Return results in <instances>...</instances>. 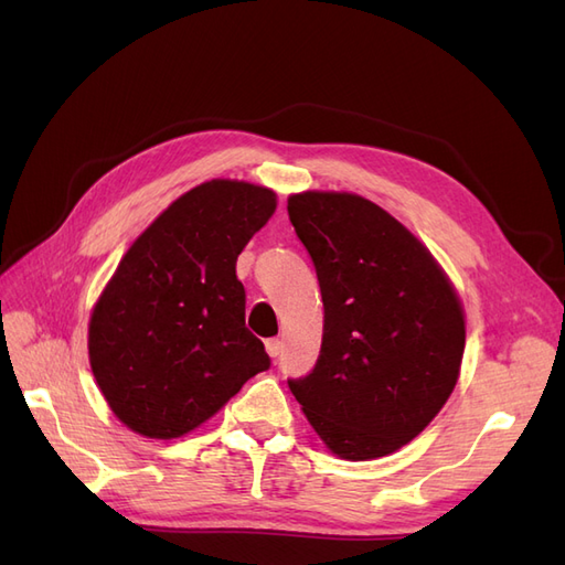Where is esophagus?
I'll list each match as a JSON object with an SVG mask.
<instances>
[{
  "instance_id": "34e87169",
  "label": "esophagus",
  "mask_w": 565,
  "mask_h": 565,
  "mask_svg": "<svg viewBox=\"0 0 565 565\" xmlns=\"http://www.w3.org/2000/svg\"><path fill=\"white\" fill-rule=\"evenodd\" d=\"M266 351L270 358H278L282 353V341L280 339H268L266 341Z\"/></svg>"
}]
</instances>
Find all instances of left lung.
Instances as JSON below:
<instances>
[{
  "label": "left lung",
  "instance_id": "8db88e82",
  "mask_svg": "<svg viewBox=\"0 0 565 565\" xmlns=\"http://www.w3.org/2000/svg\"><path fill=\"white\" fill-rule=\"evenodd\" d=\"M287 214L324 309L318 361L287 384L334 455L396 452L457 384L465 313L455 289L429 249L361 195L299 193Z\"/></svg>",
  "mask_w": 565,
  "mask_h": 565
}]
</instances>
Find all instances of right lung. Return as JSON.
Returning <instances> with one entry per match:
<instances>
[{
    "mask_svg": "<svg viewBox=\"0 0 565 565\" xmlns=\"http://www.w3.org/2000/svg\"><path fill=\"white\" fill-rule=\"evenodd\" d=\"M276 212L268 188L216 179L181 195L136 241L89 322V361L119 422L179 438L270 367L245 328L237 254Z\"/></svg>",
    "mask_w": 565,
    "mask_h": 565,
    "instance_id": "add662e5",
    "label": "right lung"
}]
</instances>
